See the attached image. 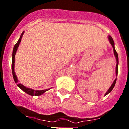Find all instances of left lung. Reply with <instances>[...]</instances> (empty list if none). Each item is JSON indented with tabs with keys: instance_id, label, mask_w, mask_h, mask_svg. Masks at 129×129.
Returning a JSON list of instances; mask_svg holds the SVG:
<instances>
[{
	"instance_id": "obj_1",
	"label": "left lung",
	"mask_w": 129,
	"mask_h": 129,
	"mask_svg": "<svg viewBox=\"0 0 129 129\" xmlns=\"http://www.w3.org/2000/svg\"><path fill=\"white\" fill-rule=\"evenodd\" d=\"M108 40L110 41V44H111V46L113 47V54H114V56L115 57V59H116V67H115V74H116V76H117V73H118V65H119V58H118V54L117 53L116 50H115V43H114V41H113V39L111 37L110 35H108ZM116 81H117V78L115 79L114 80V81L113 82V83L111 84V86L110 87V88L108 90V91L106 92V94H104V96H106L107 94H108L109 93H110L111 92V90H113V88H114L115 85V83H116Z\"/></svg>"
}]
</instances>
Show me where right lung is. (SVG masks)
<instances>
[{
  "instance_id": "right-lung-1",
  "label": "right lung",
  "mask_w": 129,
  "mask_h": 129,
  "mask_svg": "<svg viewBox=\"0 0 129 129\" xmlns=\"http://www.w3.org/2000/svg\"><path fill=\"white\" fill-rule=\"evenodd\" d=\"M25 31H23L22 33H21V36L19 37V40L17 42L16 44H15L14 47V49H13L12 52V75L13 77H14V79L15 83L17 84V86L19 87L20 89H21L23 92H25V93H27V94L31 95V96H41V95L43 94L45 92L48 91V90H50V88H48V89H45V90H35L31 89V88H28V87H26L24 85H23L21 83H18V77L16 76V73H15L14 71V66H15V56H16V52L18 50V46H19V44L21 43V39H22L23 35Z\"/></svg>"
}]
</instances>
